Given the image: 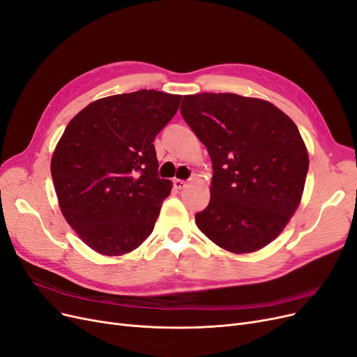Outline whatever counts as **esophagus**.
Here are the masks:
<instances>
[{
	"label": "esophagus",
	"mask_w": 357,
	"mask_h": 357,
	"mask_svg": "<svg viewBox=\"0 0 357 357\" xmlns=\"http://www.w3.org/2000/svg\"><path fill=\"white\" fill-rule=\"evenodd\" d=\"M188 186V181H184V180H178V178H176L174 180V188L176 189H178V190H181V189H184Z\"/></svg>",
	"instance_id": "34e87169"
}]
</instances>
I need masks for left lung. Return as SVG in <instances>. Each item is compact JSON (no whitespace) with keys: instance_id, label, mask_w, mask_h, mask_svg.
Returning <instances> with one entry per match:
<instances>
[{"instance_id":"1","label":"left lung","mask_w":357,"mask_h":357,"mask_svg":"<svg viewBox=\"0 0 357 357\" xmlns=\"http://www.w3.org/2000/svg\"><path fill=\"white\" fill-rule=\"evenodd\" d=\"M180 111L213 169L197 228L231 253L265 248L302 201L309 155L297 126L274 104L236 93L184 95Z\"/></svg>"}]
</instances>
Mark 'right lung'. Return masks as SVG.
I'll list each match as a JSON object with an SVG mask.
<instances>
[{
    "instance_id": "add662e5",
    "label": "right lung",
    "mask_w": 357,
    "mask_h": 357,
    "mask_svg": "<svg viewBox=\"0 0 357 357\" xmlns=\"http://www.w3.org/2000/svg\"><path fill=\"white\" fill-rule=\"evenodd\" d=\"M181 95L153 89L96 99L70 120L51 158L63 217L95 252L121 256L151 236L173 183L158 177L155 136Z\"/></svg>"
}]
</instances>
